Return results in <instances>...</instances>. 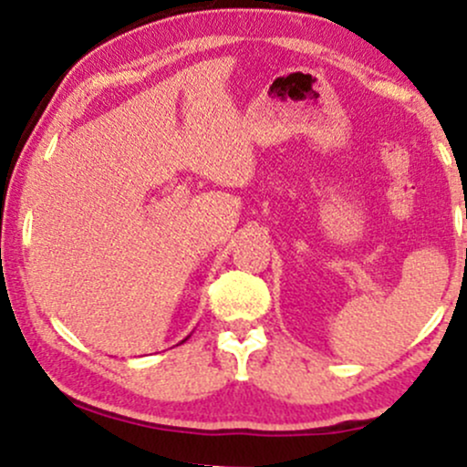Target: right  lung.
I'll return each mask as SVG.
<instances>
[{
    "mask_svg": "<svg viewBox=\"0 0 467 467\" xmlns=\"http://www.w3.org/2000/svg\"><path fill=\"white\" fill-rule=\"evenodd\" d=\"M184 340H186V337H184ZM184 340H182V342H184Z\"/></svg>",
    "mask_w": 467,
    "mask_h": 467,
    "instance_id": "add662e5",
    "label": "right lung"
}]
</instances>
